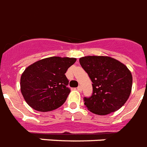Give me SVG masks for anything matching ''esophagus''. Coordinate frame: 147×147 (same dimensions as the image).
Here are the masks:
<instances>
[{
	"instance_id": "1",
	"label": "esophagus",
	"mask_w": 147,
	"mask_h": 147,
	"mask_svg": "<svg viewBox=\"0 0 147 147\" xmlns=\"http://www.w3.org/2000/svg\"><path fill=\"white\" fill-rule=\"evenodd\" d=\"M77 90H78V92H82V86H78V87L77 88Z\"/></svg>"
}]
</instances>
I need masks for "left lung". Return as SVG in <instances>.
<instances>
[{"instance_id": "left-lung-1", "label": "left lung", "mask_w": 147, "mask_h": 147, "mask_svg": "<svg viewBox=\"0 0 147 147\" xmlns=\"http://www.w3.org/2000/svg\"><path fill=\"white\" fill-rule=\"evenodd\" d=\"M79 62L93 83L92 96L84 98L88 109L99 115L120 109L132 88V75L127 67L108 56H85Z\"/></svg>"}]
</instances>
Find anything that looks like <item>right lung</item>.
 <instances>
[{
	"label": "right lung",
	"instance_id": "obj_1",
	"mask_svg": "<svg viewBox=\"0 0 147 147\" xmlns=\"http://www.w3.org/2000/svg\"><path fill=\"white\" fill-rule=\"evenodd\" d=\"M76 61L75 58L53 56L27 67L20 78V90L26 102L41 112L62 106L70 93L65 74Z\"/></svg>",
	"mask_w": 147,
	"mask_h": 147
}]
</instances>
